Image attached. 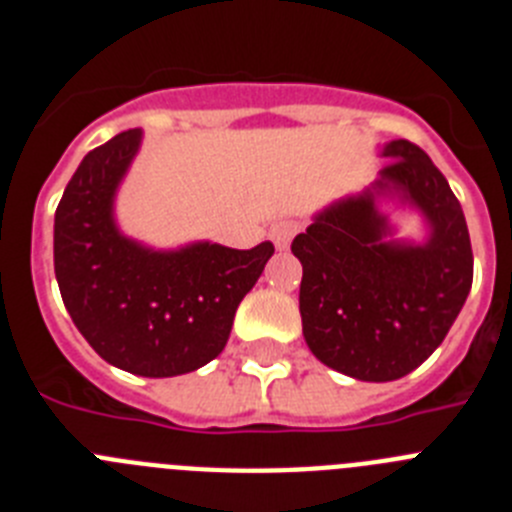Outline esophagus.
I'll list each match as a JSON object with an SVG mask.
<instances>
[{
  "label": "esophagus",
  "mask_w": 512,
  "mask_h": 512,
  "mask_svg": "<svg viewBox=\"0 0 512 512\" xmlns=\"http://www.w3.org/2000/svg\"><path fill=\"white\" fill-rule=\"evenodd\" d=\"M269 235H271V241H274V246H277L279 251H284V248H289L292 238L297 235V223H292V220H279V223L271 225Z\"/></svg>",
  "instance_id": "esophagus-1"
}]
</instances>
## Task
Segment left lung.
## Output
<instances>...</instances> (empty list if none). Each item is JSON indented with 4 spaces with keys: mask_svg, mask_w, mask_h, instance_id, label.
I'll return each instance as SVG.
<instances>
[{
    "mask_svg": "<svg viewBox=\"0 0 512 512\" xmlns=\"http://www.w3.org/2000/svg\"><path fill=\"white\" fill-rule=\"evenodd\" d=\"M377 192H397L431 223L423 246L384 243L374 192L330 205L292 241L302 264V336L325 366L361 382L410 374L441 346L474 277L467 220L446 176L410 140L384 148Z\"/></svg>",
    "mask_w": 512,
    "mask_h": 512,
    "instance_id": "1",
    "label": "left lung"
}]
</instances>
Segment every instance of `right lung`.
<instances>
[{
	"label": "right lung",
	"instance_id": "obj_1",
	"mask_svg": "<svg viewBox=\"0 0 512 512\" xmlns=\"http://www.w3.org/2000/svg\"><path fill=\"white\" fill-rule=\"evenodd\" d=\"M138 143L140 130H128L84 156L56 207L53 266L71 320L104 361L140 377H176L223 351L274 246L156 253L117 233L112 197Z\"/></svg>",
	"mask_w": 512,
	"mask_h": 512
}]
</instances>
